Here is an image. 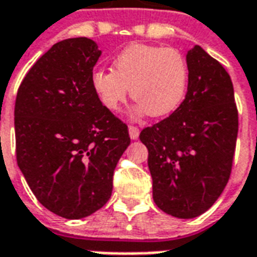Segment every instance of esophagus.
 Returning a JSON list of instances; mask_svg holds the SVG:
<instances>
[{
	"label": "esophagus",
	"mask_w": 257,
	"mask_h": 257,
	"mask_svg": "<svg viewBox=\"0 0 257 257\" xmlns=\"http://www.w3.org/2000/svg\"><path fill=\"white\" fill-rule=\"evenodd\" d=\"M139 135H140V129L137 128V126L131 125V126H129V136H131V139H132V140H137V139H139Z\"/></svg>",
	"instance_id": "esophagus-1"
}]
</instances>
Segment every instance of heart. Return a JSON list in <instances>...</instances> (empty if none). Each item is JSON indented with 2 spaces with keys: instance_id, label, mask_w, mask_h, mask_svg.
I'll return each mask as SVG.
<instances>
[{
  "instance_id": "heart-1",
  "label": "heart",
  "mask_w": 257,
  "mask_h": 257,
  "mask_svg": "<svg viewBox=\"0 0 257 257\" xmlns=\"http://www.w3.org/2000/svg\"><path fill=\"white\" fill-rule=\"evenodd\" d=\"M113 70L96 69L90 84L101 104L117 110L131 96L137 110L160 117L175 110L188 85V66L179 50L147 44H132L113 60Z\"/></svg>"
}]
</instances>
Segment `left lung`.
Returning a JSON list of instances; mask_svg holds the SVG:
<instances>
[{
	"label": "left lung",
	"instance_id": "left-lung-1",
	"mask_svg": "<svg viewBox=\"0 0 257 257\" xmlns=\"http://www.w3.org/2000/svg\"><path fill=\"white\" fill-rule=\"evenodd\" d=\"M188 90L171 116L144 128L153 200L179 219L197 217L215 204L232 171L239 114L231 77L196 45L187 54Z\"/></svg>",
	"mask_w": 257,
	"mask_h": 257
}]
</instances>
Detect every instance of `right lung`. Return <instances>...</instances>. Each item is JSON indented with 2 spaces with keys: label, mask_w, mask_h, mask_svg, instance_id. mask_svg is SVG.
Masks as SVG:
<instances>
[{
  "label": "right lung",
  "mask_w": 257,
  "mask_h": 257,
  "mask_svg": "<svg viewBox=\"0 0 257 257\" xmlns=\"http://www.w3.org/2000/svg\"><path fill=\"white\" fill-rule=\"evenodd\" d=\"M100 56L86 37L54 44L26 73L16 98L18 167L38 201L65 219L104 207L131 144L126 124L101 104L90 84Z\"/></svg>",
  "instance_id": "1"
}]
</instances>
